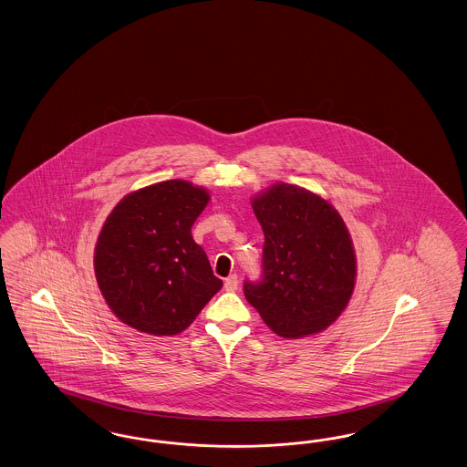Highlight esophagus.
I'll use <instances>...</instances> for the list:
<instances>
[{
    "label": "esophagus",
    "mask_w": 467,
    "mask_h": 467,
    "mask_svg": "<svg viewBox=\"0 0 467 467\" xmlns=\"http://www.w3.org/2000/svg\"><path fill=\"white\" fill-rule=\"evenodd\" d=\"M238 286H240V281H238V276H236V275H231L229 278H225L224 288L227 292H234V290H238Z\"/></svg>",
    "instance_id": "34e87169"
}]
</instances>
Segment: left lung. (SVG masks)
I'll return each instance as SVG.
<instances>
[{"label":"left lung","mask_w":467,"mask_h":467,"mask_svg":"<svg viewBox=\"0 0 467 467\" xmlns=\"http://www.w3.org/2000/svg\"><path fill=\"white\" fill-rule=\"evenodd\" d=\"M264 231L261 283L244 297L283 338L315 336L342 315L355 292L356 252L349 229L328 200L276 182L252 196Z\"/></svg>","instance_id":"left-lung-1"}]
</instances>
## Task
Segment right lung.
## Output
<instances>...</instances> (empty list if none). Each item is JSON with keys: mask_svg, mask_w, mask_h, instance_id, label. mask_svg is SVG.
I'll return each mask as SVG.
<instances>
[{"mask_svg": "<svg viewBox=\"0 0 467 467\" xmlns=\"http://www.w3.org/2000/svg\"><path fill=\"white\" fill-rule=\"evenodd\" d=\"M208 189L171 179L123 196L94 250L95 280L114 317L137 332L177 336L221 288L191 227Z\"/></svg>", "mask_w": 467, "mask_h": 467, "instance_id": "1", "label": "right lung"}]
</instances>
